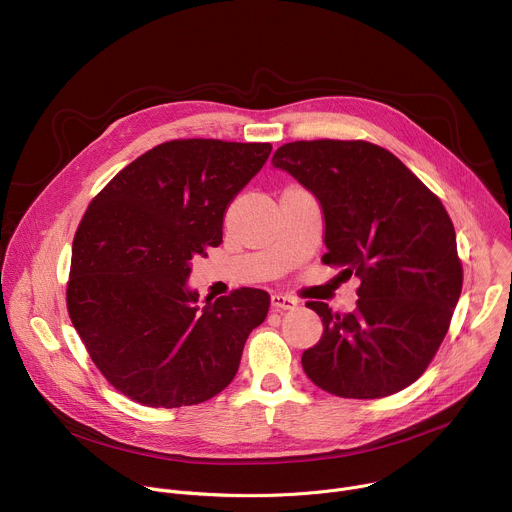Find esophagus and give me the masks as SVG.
<instances>
[{"instance_id": "1", "label": "esophagus", "mask_w": 512, "mask_h": 512, "mask_svg": "<svg viewBox=\"0 0 512 512\" xmlns=\"http://www.w3.org/2000/svg\"><path fill=\"white\" fill-rule=\"evenodd\" d=\"M271 306L275 310H294L298 306V300L291 296H283V294H275L271 296Z\"/></svg>"}]
</instances>
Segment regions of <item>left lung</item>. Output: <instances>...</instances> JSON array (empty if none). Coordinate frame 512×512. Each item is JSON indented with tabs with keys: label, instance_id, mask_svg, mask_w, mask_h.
<instances>
[{
	"label": "left lung",
	"instance_id": "obj_1",
	"mask_svg": "<svg viewBox=\"0 0 512 512\" xmlns=\"http://www.w3.org/2000/svg\"><path fill=\"white\" fill-rule=\"evenodd\" d=\"M324 212V263L360 279L356 310L322 318V338L302 354L320 389L379 399L415 383L440 348L460 300L456 231L435 194L391 152L369 141H294L271 160Z\"/></svg>",
	"mask_w": 512,
	"mask_h": 512
}]
</instances>
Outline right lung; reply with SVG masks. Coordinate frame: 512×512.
Masks as SVG:
<instances>
[{"instance_id": "add662e5", "label": "right lung", "mask_w": 512, "mask_h": 512, "mask_svg": "<svg viewBox=\"0 0 512 512\" xmlns=\"http://www.w3.org/2000/svg\"><path fill=\"white\" fill-rule=\"evenodd\" d=\"M269 143L174 139L123 168L89 204L72 241L66 306L97 369L148 407L208 401L237 375L269 294L243 287L206 306L192 259L223 243L229 204Z\"/></svg>"}]
</instances>
